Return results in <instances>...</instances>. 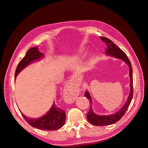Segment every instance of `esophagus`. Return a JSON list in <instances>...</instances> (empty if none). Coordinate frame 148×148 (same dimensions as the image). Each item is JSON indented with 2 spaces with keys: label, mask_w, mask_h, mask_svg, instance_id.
<instances>
[{
  "label": "esophagus",
  "mask_w": 148,
  "mask_h": 148,
  "mask_svg": "<svg viewBox=\"0 0 148 148\" xmlns=\"http://www.w3.org/2000/svg\"><path fill=\"white\" fill-rule=\"evenodd\" d=\"M78 80V77L73 76L69 81L66 83L64 88V99L66 102H73L75 98V87L77 82Z\"/></svg>",
  "instance_id": "34e87169"
}]
</instances>
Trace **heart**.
<instances>
[{
	"mask_svg": "<svg viewBox=\"0 0 148 148\" xmlns=\"http://www.w3.org/2000/svg\"><path fill=\"white\" fill-rule=\"evenodd\" d=\"M84 53H85V51L84 50V49H81V50H80L78 52V56H82L84 54Z\"/></svg>",
	"mask_w": 148,
	"mask_h": 148,
	"instance_id": "obj_1",
	"label": "heart"
}]
</instances>
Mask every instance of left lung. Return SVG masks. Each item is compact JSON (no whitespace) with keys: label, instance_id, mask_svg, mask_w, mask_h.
<instances>
[{"label":"left lung","instance_id":"8db88e82","mask_svg":"<svg viewBox=\"0 0 148 148\" xmlns=\"http://www.w3.org/2000/svg\"><path fill=\"white\" fill-rule=\"evenodd\" d=\"M101 39L103 42H104L107 45V50L105 52L106 55L107 56H111L112 57H115L116 59H119L124 61L129 67V77L130 79V92L128 97L127 102L125 103V104L122 106V108H120L117 112L115 113L110 114V115H97L95 112H94L92 105V101L91 99V97L90 96L89 91L88 90L86 91L84 93V96H86L90 102L91 108L89 109L88 113L87 114V119L88 122L94 125H97V126H105V125H112L114 123L118 122L120 119L122 117V116L125 114V112L127 111L129 105L130 104V102L133 98V71L131 62L128 59V57L123 51L117 47L115 44L108 38L105 37H100Z\"/></svg>","mask_w":148,"mask_h":148}]
</instances>
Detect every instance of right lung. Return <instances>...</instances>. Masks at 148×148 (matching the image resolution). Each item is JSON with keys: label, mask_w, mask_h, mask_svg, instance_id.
Returning a JSON list of instances; mask_svg holds the SVG:
<instances>
[{"label": "right lung", "mask_w": 148, "mask_h": 148, "mask_svg": "<svg viewBox=\"0 0 148 148\" xmlns=\"http://www.w3.org/2000/svg\"><path fill=\"white\" fill-rule=\"evenodd\" d=\"M44 57V53L40 52L38 47H31L26 52L25 56L20 62L15 71V79L21 71L35 61L41 60ZM24 119L31 126L42 130H56L63 127L65 122V110L59 108L54 102L47 112L39 118H30L20 112Z\"/></svg>", "instance_id": "right-lung-1"}]
</instances>
